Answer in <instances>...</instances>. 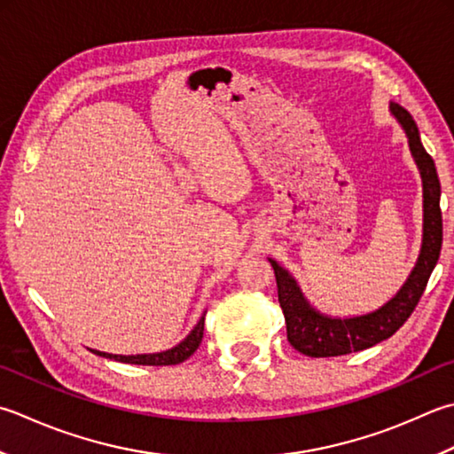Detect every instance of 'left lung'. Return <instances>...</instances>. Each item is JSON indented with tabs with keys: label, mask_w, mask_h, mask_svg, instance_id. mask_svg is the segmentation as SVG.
<instances>
[{
	"label": "left lung",
	"mask_w": 454,
	"mask_h": 454,
	"mask_svg": "<svg viewBox=\"0 0 454 454\" xmlns=\"http://www.w3.org/2000/svg\"><path fill=\"white\" fill-rule=\"evenodd\" d=\"M389 112L399 121L407 136L411 157L419 168L423 183V238L411 273L395 295L376 310L356 317H331L309 303L297 279L270 257L278 281L279 305L286 315L287 340L295 350L310 358L342 356V354L366 350L370 346L389 339L399 331L413 309L419 303L431 273L437 265L442 244L441 183L431 155L425 151L419 129L411 114L395 102H389Z\"/></svg>",
	"instance_id": "obj_1"
}]
</instances>
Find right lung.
<instances>
[{"label": "right lung", "instance_id": "right-lung-1", "mask_svg": "<svg viewBox=\"0 0 454 454\" xmlns=\"http://www.w3.org/2000/svg\"><path fill=\"white\" fill-rule=\"evenodd\" d=\"M202 333H204V315L200 317V321L194 325L192 331L184 336V339L175 344L173 348L163 350V352H153V354H131V356H123V354H108V352H100V350H92L98 356L110 358L115 362H123V364H139V366H175V364L184 362L189 356H192L197 352L199 344L202 340Z\"/></svg>", "mask_w": 454, "mask_h": 454}]
</instances>
